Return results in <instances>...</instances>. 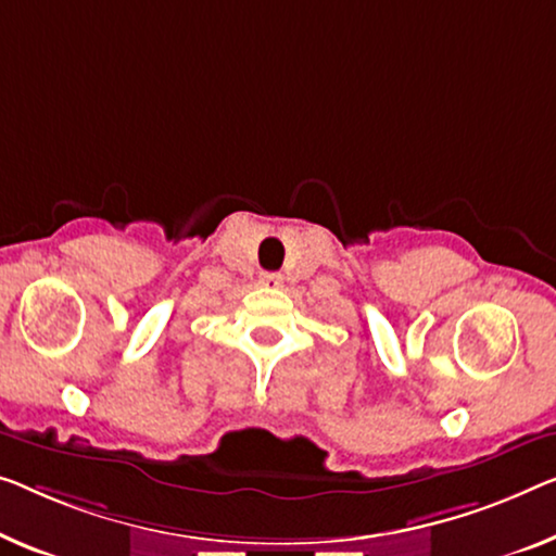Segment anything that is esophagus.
<instances>
[{
    "label": "esophagus",
    "instance_id": "1",
    "mask_svg": "<svg viewBox=\"0 0 556 556\" xmlns=\"http://www.w3.org/2000/svg\"><path fill=\"white\" fill-rule=\"evenodd\" d=\"M260 285L262 287H279L281 275H277V271H264V275L260 277Z\"/></svg>",
    "mask_w": 556,
    "mask_h": 556
}]
</instances>
